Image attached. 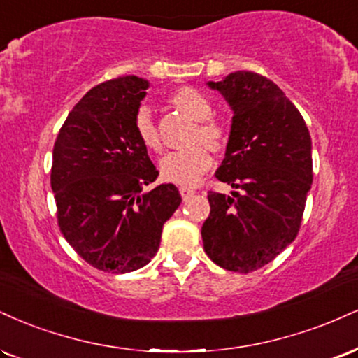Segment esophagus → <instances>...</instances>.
<instances>
[{"label":"esophagus","mask_w":358,"mask_h":358,"mask_svg":"<svg viewBox=\"0 0 358 358\" xmlns=\"http://www.w3.org/2000/svg\"><path fill=\"white\" fill-rule=\"evenodd\" d=\"M180 195H182L183 200H188V198L195 195V190H193V188H188V187H182L180 188Z\"/></svg>","instance_id":"34e87169"}]
</instances>
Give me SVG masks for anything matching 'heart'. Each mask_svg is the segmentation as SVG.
Listing matches in <instances>:
<instances>
[{"mask_svg":"<svg viewBox=\"0 0 358 358\" xmlns=\"http://www.w3.org/2000/svg\"><path fill=\"white\" fill-rule=\"evenodd\" d=\"M170 103L185 115L195 120V130L192 133L193 145L187 150L170 152L160 160V175L165 182L176 185H195L201 175L212 165L209 148L218 152L230 140V127L223 120L213 116V105L203 92L196 88H180L170 96ZM135 135L148 152L158 153L162 150L160 135L152 111L140 108L135 116ZM205 143L207 145H201Z\"/></svg>","mask_w":358,"mask_h":358,"instance_id":"heart-1","label":"heart"}]
</instances>
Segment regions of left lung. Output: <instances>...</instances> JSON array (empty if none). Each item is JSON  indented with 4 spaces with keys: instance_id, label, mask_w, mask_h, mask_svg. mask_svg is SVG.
I'll use <instances>...</instances> for the list:
<instances>
[{
    "instance_id": "1",
    "label": "left lung",
    "mask_w": 358,
    "mask_h": 358,
    "mask_svg": "<svg viewBox=\"0 0 358 358\" xmlns=\"http://www.w3.org/2000/svg\"><path fill=\"white\" fill-rule=\"evenodd\" d=\"M234 110L218 180L231 196L210 192L201 227L210 260L250 273L273 260L299 235L312 187V138L303 116L272 80L235 71L208 81Z\"/></svg>"
}]
</instances>
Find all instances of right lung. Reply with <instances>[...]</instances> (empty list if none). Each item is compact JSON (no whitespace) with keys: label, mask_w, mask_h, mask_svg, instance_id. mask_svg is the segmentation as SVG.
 I'll return each mask as SVG.
<instances>
[{"label":"right lung","mask_w":358,"mask_h":358,"mask_svg":"<svg viewBox=\"0 0 358 358\" xmlns=\"http://www.w3.org/2000/svg\"><path fill=\"white\" fill-rule=\"evenodd\" d=\"M148 85L133 75L96 85L70 111L53 146L59 230L86 264L108 273L148 264L163 223L182 203L173 183L145 192L158 176L135 135Z\"/></svg>","instance_id":"obj_1"}]
</instances>
